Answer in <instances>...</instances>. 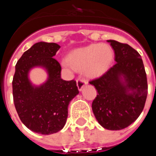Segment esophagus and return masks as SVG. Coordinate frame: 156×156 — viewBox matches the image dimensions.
<instances>
[{
    "instance_id": "obj_1",
    "label": "esophagus",
    "mask_w": 156,
    "mask_h": 156,
    "mask_svg": "<svg viewBox=\"0 0 156 156\" xmlns=\"http://www.w3.org/2000/svg\"><path fill=\"white\" fill-rule=\"evenodd\" d=\"M76 84L77 87H78V90H79L80 91H81V90H83V88L87 84V82L83 79H78L76 81Z\"/></svg>"
}]
</instances>
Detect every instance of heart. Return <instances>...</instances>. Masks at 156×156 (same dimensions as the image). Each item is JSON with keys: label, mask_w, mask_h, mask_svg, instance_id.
Masks as SVG:
<instances>
[{"label": "heart", "mask_w": 156, "mask_h": 156, "mask_svg": "<svg viewBox=\"0 0 156 156\" xmlns=\"http://www.w3.org/2000/svg\"><path fill=\"white\" fill-rule=\"evenodd\" d=\"M113 58L114 51L109 45L93 44L73 51L62 65L76 70L83 69L87 76L97 78L109 69Z\"/></svg>", "instance_id": "b5f03b06"}]
</instances>
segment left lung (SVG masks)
<instances>
[{
  "instance_id": "left-lung-1",
  "label": "left lung",
  "mask_w": 156,
  "mask_h": 156,
  "mask_svg": "<svg viewBox=\"0 0 156 156\" xmlns=\"http://www.w3.org/2000/svg\"><path fill=\"white\" fill-rule=\"evenodd\" d=\"M107 41L113 48L116 64L90 82L98 90L92 110L102 127L119 130L133 123L143 111L148 83L138 52L126 44L114 40Z\"/></svg>"
}]
</instances>
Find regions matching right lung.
<instances>
[{"instance_id":"obj_1","label":"right lung","mask_w":156,"mask_h":156,"mask_svg":"<svg viewBox=\"0 0 156 156\" xmlns=\"http://www.w3.org/2000/svg\"><path fill=\"white\" fill-rule=\"evenodd\" d=\"M59 48L55 43H36L16 66L14 104L23 124L37 133L52 134L61 130L68 117L69 105L79 94L76 81L61 78V66L54 58ZM35 68H43L48 76L40 85L30 80V71Z\"/></svg>"}]
</instances>
